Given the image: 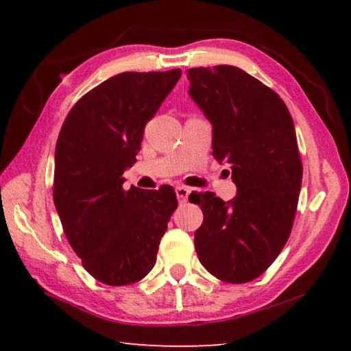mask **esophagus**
<instances>
[{"mask_svg": "<svg viewBox=\"0 0 351 351\" xmlns=\"http://www.w3.org/2000/svg\"><path fill=\"white\" fill-rule=\"evenodd\" d=\"M175 192H176V198H178V201H180V204L187 203V198H189V193H190V189L189 187L178 186L175 189Z\"/></svg>", "mask_w": 351, "mask_h": 351, "instance_id": "34e87169", "label": "esophagus"}]
</instances>
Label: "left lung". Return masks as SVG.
I'll use <instances>...</instances> for the list:
<instances>
[{"label":"left lung","mask_w":351,"mask_h":351,"mask_svg":"<svg viewBox=\"0 0 351 351\" xmlns=\"http://www.w3.org/2000/svg\"><path fill=\"white\" fill-rule=\"evenodd\" d=\"M189 96L212 123L213 156L228 162L235 198L190 193L204 219L195 232L201 265L228 283L269 268L293 228L302 186L294 122L278 94L245 71L219 64L187 71Z\"/></svg>","instance_id":"obj_1"}]
</instances>
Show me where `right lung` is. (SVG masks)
<instances>
[{"instance_id": "1", "label": "right lung", "mask_w": 351, "mask_h": 351, "mask_svg": "<svg viewBox=\"0 0 351 351\" xmlns=\"http://www.w3.org/2000/svg\"><path fill=\"white\" fill-rule=\"evenodd\" d=\"M181 69L122 73L86 93L64 121L56 145L54 204L64 235L96 280L123 287L156 263L178 207L173 187L123 190L145 123L173 90Z\"/></svg>"}]
</instances>
